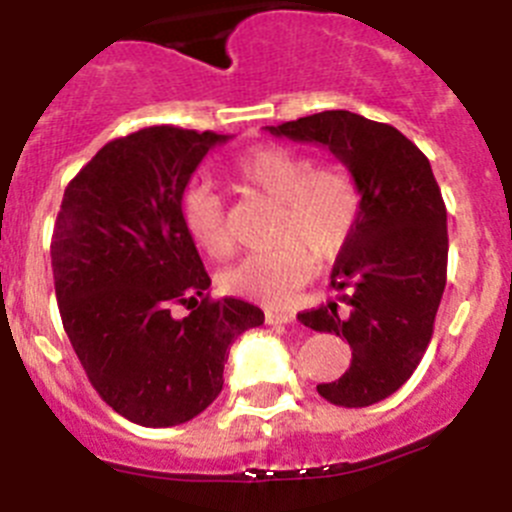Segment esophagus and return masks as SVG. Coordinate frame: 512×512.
<instances>
[{
    "label": "esophagus",
    "instance_id": "1",
    "mask_svg": "<svg viewBox=\"0 0 512 512\" xmlns=\"http://www.w3.org/2000/svg\"><path fill=\"white\" fill-rule=\"evenodd\" d=\"M295 320L292 312H284V310H266V323L269 325H287Z\"/></svg>",
    "mask_w": 512,
    "mask_h": 512
}]
</instances>
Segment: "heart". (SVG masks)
<instances>
[{
  "label": "heart",
  "mask_w": 512,
  "mask_h": 512,
  "mask_svg": "<svg viewBox=\"0 0 512 512\" xmlns=\"http://www.w3.org/2000/svg\"><path fill=\"white\" fill-rule=\"evenodd\" d=\"M233 176L243 189L279 205L271 243L223 271L225 292L279 305L315 274V259L333 261L354 235L361 192L351 171L338 164H315L305 151L259 146L235 158ZM182 217L194 243L210 256L233 251L223 194L210 182L189 184Z\"/></svg>",
  "instance_id": "1"
}]
</instances>
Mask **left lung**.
<instances>
[{"label": "left lung", "mask_w": 512, "mask_h": 512, "mask_svg": "<svg viewBox=\"0 0 512 512\" xmlns=\"http://www.w3.org/2000/svg\"><path fill=\"white\" fill-rule=\"evenodd\" d=\"M269 133L325 146L359 184V223L330 271L338 300L297 320L351 346V366L318 384L320 397L366 408L400 390L431 343L449 259L441 189L423 151L387 122L328 110Z\"/></svg>", "instance_id": "obj_1"}]
</instances>
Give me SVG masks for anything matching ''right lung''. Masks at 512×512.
I'll return each mask as SVG.
<instances>
[{
  "mask_svg": "<svg viewBox=\"0 0 512 512\" xmlns=\"http://www.w3.org/2000/svg\"><path fill=\"white\" fill-rule=\"evenodd\" d=\"M225 140L174 125L110 140L71 179L53 225L63 330L99 397L146 428L212 405L230 343L264 323L251 302L210 300L182 217L194 169ZM174 304L188 305L187 319L173 318Z\"/></svg>",
  "mask_w": 512,
  "mask_h": 512,
  "instance_id": "obj_1",
  "label": "right lung"
}]
</instances>
